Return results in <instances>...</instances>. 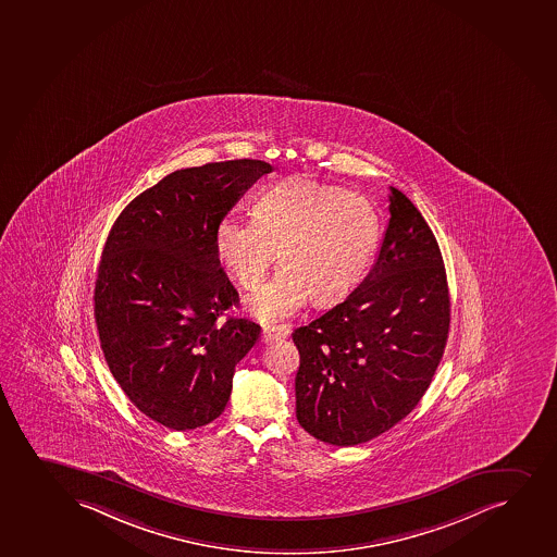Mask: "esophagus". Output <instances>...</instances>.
Masks as SVG:
<instances>
[{
    "mask_svg": "<svg viewBox=\"0 0 557 557\" xmlns=\"http://www.w3.org/2000/svg\"><path fill=\"white\" fill-rule=\"evenodd\" d=\"M287 335V326H269L262 330V341H264V343H274V341L277 339H285Z\"/></svg>",
    "mask_w": 557,
    "mask_h": 557,
    "instance_id": "esophagus-1",
    "label": "esophagus"
}]
</instances>
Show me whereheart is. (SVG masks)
<instances>
[{
	"mask_svg": "<svg viewBox=\"0 0 557 557\" xmlns=\"http://www.w3.org/2000/svg\"><path fill=\"white\" fill-rule=\"evenodd\" d=\"M380 216L358 191L290 177L259 194L251 220L223 218L216 257L240 287H259L277 259L274 280L248 300L262 322L298 313L309 298L330 304L347 296L366 274L380 240Z\"/></svg>",
	"mask_w": 557,
	"mask_h": 557,
	"instance_id": "heart-1",
	"label": "heart"
}]
</instances>
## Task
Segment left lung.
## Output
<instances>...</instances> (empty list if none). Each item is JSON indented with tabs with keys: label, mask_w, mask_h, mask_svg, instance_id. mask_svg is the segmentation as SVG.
<instances>
[{
	"label": "left lung",
	"mask_w": 557,
	"mask_h": 557,
	"mask_svg": "<svg viewBox=\"0 0 557 557\" xmlns=\"http://www.w3.org/2000/svg\"><path fill=\"white\" fill-rule=\"evenodd\" d=\"M451 301L438 243L389 186L379 257L345 300L293 334L296 418L326 444H363L418 406L444 356Z\"/></svg>",
	"instance_id": "1"
}]
</instances>
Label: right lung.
Listing matches in <instances>:
<instances>
[{"label":"right lung","mask_w":557,"mask_h":557,"mask_svg":"<svg viewBox=\"0 0 557 557\" xmlns=\"http://www.w3.org/2000/svg\"><path fill=\"white\" fill-rule=\"evenodd\" d=\"M270 171L248 158L173 171L126 205L106 240L92 296L100 347L132 405L173 431L223 412L261 334L248 319L222 321L238 293L214 235Z\"/></svg>","instance_id":"obj_1"}]
</instances>
